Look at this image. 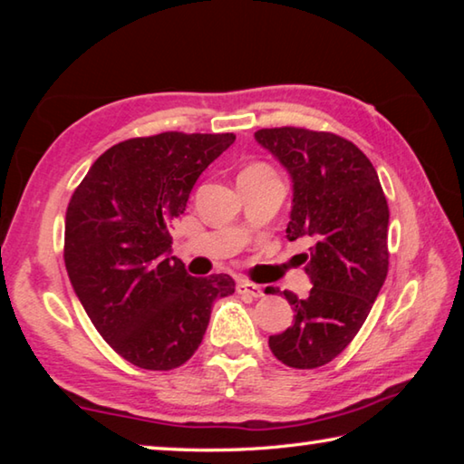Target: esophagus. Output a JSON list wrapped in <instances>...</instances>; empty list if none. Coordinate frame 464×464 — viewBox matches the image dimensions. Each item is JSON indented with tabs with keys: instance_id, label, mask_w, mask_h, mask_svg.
Segmentation results:
<instances>
[{
	"instance_id": "34e87169",
	"label": "esophagus",
	"mask_w": 464,
	"mask_h": 464,
	"mask_svg": "<svg viewBox=\"0 0 464 464\" xmlns=\"http://www.w3.org/2000/svg\"><path fill=\"white\" fill-rule=\"evenodd\" d=\"M237 293L243 295V296H254V298H257V296L264 295V290H262L260 286H257V285H254V282L239 280V282H237Z\"/></svg>"
}]
</instances>
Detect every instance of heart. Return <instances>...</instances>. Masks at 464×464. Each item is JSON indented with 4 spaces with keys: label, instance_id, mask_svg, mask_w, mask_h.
Masks as SVG:
<instances>
[{
    "label": "heart",
    "instance_id": "1",
    "mask_svg": "<svg viewBox=\"0 0 464 464\" xmlns=\"http://www.w3.org/2000/svg\"><path fill=\"white\" fill-rule=\"evenodd\" d=\"M243 171H272V169L262 166V163H254V166H249V168H246Z\"/></svg>",
    "mask_w": 464,
    "mask_h": 464
}]
</instances>
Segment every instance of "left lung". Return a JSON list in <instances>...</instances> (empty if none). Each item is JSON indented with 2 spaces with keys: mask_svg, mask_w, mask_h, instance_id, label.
Wrapping results in <instances>:
<instances>
[{
  "mask_svg": "<svg viewBox=\"0 0 464 464\" xmlns=\"http://www.w3.org/2000/svg\"><path fill=\"white\" fill-rule=\"evenodd\" d=\"M256 140L293 178L288 241H313L311 254L301 256L311 293H282L295 319L268 343L282 364L311 371L348 348L381 293L389 270V204L371 160L348 139L278 127L260 129Z\"/></svg>",
  "mask_w": 464,
  "mask_h": 464,
  "instance_id": "1",
  "label": "left lung"
}]
</instances>
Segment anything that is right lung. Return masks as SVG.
<instances>
[{"label":"right lung","instance_id":"add662e5","mask_svg":"<svg viewBox=\"0 0 464 464\" xmlns=\"http://www.w3.org/2000/svg\"><path fill=\"white\" fill-rule=\"evenodd\" d=\"M233 140L178 130L127 139L93 161L69 200L63 257L75 295L110 348L145 371L188 362L213 303L235 293L229 274L194 278L168 257L171 223Z\"/></svg>","mask_w":464,"mask_h":464}]
</instances>
